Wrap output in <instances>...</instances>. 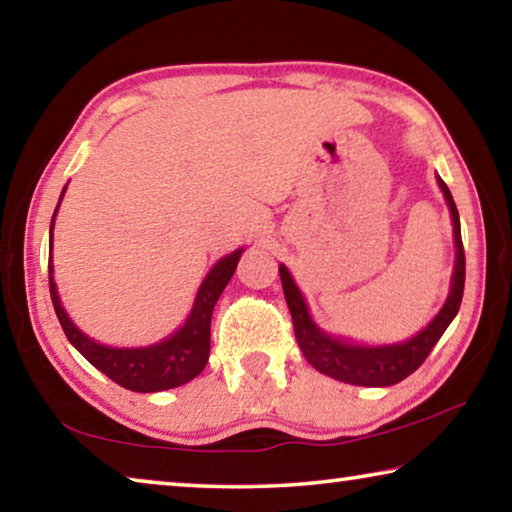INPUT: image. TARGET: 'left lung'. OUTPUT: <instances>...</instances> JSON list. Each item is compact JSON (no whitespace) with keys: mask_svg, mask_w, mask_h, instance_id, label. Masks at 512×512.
<instances>
[{"mask_svg":"<svg viewBox=\"0 0 512 512\" xmlns=\"http://www.w3.org/2000/svg\"><path fill=\"white\" fill-rule=\"evenodd\" d=\"M438 185L443 189V196L454 221L456 262L452 273V289H449L445 305L438 311L436 318L422 332L415 334L413 339L393 345H359L325 334L311 320L307 302L302 298L298 284L293 282L287 266L280 264V280L293 318V329H296V341L302 354H305V359L318 372L354 386H393L422 366L424 359L433 350V345L438 343L440 336L445 334V329L458 314L465 289V250L461 239V221H458V210L452 192H449L440 176Z\"/></svg>","mask_w":512,"mask_h":512,"instance_id":"8db88e82","label":"left lung"}]
</instances>
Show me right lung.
I'll list each match as a JSON object with an SVG mask.
<instances>
[{
    "label": "right lung",
    "mask_w": 512,
    "mask_h": 512,
    "mask_svg": "<svg viewBox=\"0 0 512 512\" xmlns=\"http://www.w3.org/2000/svg\"><path fill=\"white\" fill-rule=\"evenodd\" d=\"M56 212L49 228V250L54 246ZM241 253H244V248H239L235 253L219 259L212 271L207 273L201 289H198L194 307L189 311L185 325L180 327L178 332L167 336L164 341L155 345H146V348H110V345L97 343L94 339H90L88 334H83L81 329L72 323V318L67 316L63 305H60L56 282H54V266H51V257H49L51 302H54L56 316L60 320V325H63V332L69 339V343H72L94 368L101 370L103 375L110 377L115 384L135 393L169 391V388L183 386L187 381H192L196 375H201L207 359H210L212 311L223 289L228 287L230 277L235 275Z\"/></svg>",
    "instance_id": "add662e5"
}]
</instances>
